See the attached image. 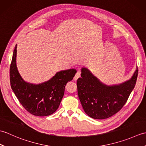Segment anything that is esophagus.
Returning <instances> with one entry per match:
<instances>
[{
    "label": "esophagus",
    "mask_w": 146,
    "mask_h": 146,
    "mask_svg": "<svg viewBox=\"0 0 146 146\" xmlns=\"http://www.w3.org/2000/svg\"><path fill=\"white\" fill-rule=\"evenodd\" d=\"M80 76H81V75H80V72H79L78 71V72H77L76 73L75 77H74V80H75V81H76V80L80 78Z\"/></svg>",
    "instance_id": "obj_1"
}]
</instances>
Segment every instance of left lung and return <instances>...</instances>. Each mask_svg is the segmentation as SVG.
I'll return each instance as SVG.
<instances>
[{
	"label": "left lung",
	"instance_id": "8db88e82",
	"mask_svg": "<svg viewBox=\"0 0 146 146\" xmlns=\"http://www.w3.org/2000/svg\"><path fill=\"white\" fill-rule=\"evenodd\" d=\"M138 69L132 78L119 85L107 86L100 82L87 68L82 69L77 80L78 95L85 113L95 119H105L120 111L135 85Z\"/></svg>",
	"mask_w": 146,
	"mask_h": 146
}]
</instances>
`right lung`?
<instances>
[{"label": "right lung", "mask_w": 146, "mask_h": 146, "mask_svg": "<svg viewBox=\"0 0 146 146\" xmlns=\"http://www.w3.org/2000/svg\"><path fill=\"white\" fill-rule=\"evenodd\" d=\"M17 45L10 66V82L18 100L25 109L34 115L44 117L51 115L58 108L63 97L65 86L73 80L75 69L61 71L51 79L41 84L26 82L22 78L16 66Z\"/></svg>", "instance_id": "obj_1"}]
</instances>
